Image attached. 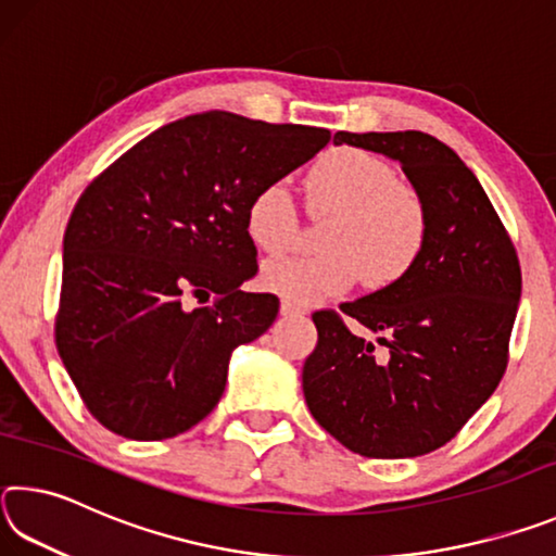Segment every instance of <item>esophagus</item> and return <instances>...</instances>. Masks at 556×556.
Returning <instances> with one entry per match:
<instances>
[{
	"label": "esophagus",
	"mask_w": 556,
	"mask_h": 556,
	"mask_svg": "<svg viewBox=\"0 0 556 556\" xmlns=\"http://www.w3.org/2000/svg\"><path fill=\"white\" fill-rule=\"evenodd\" d=\"M279 312H281V316H304V314H306V308H301V306H296V304H291V301H281Z\"/></svg>",
	"instance_id": "obj_1"
}]
</instances>
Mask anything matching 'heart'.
I'll use <instances>...</instances> for the list:
<instances>
[{
    "label": "heart",
    "mask_w": 556,
    "mask_h": 556,
    "mask_svg": "<svg viewBox=\"0 0 556 556\" xmlns=\"http://www.w3.org/2000/svg\"><path fill=\"white\" fill-rule=\"evenodd\" d=\"M308 203L333 215L321 257L267 262L262 285L299 306L341 296L357 281L384 289L417 265L429 238V213L419 193L400 184L382 156L338 147L314 164L306 178ZM250 240L267 255H285L299 238V213L287 184L262 186L244 215Z\"/></svg>",
    "instance_id": "b5f03b06"
}]
</instances>
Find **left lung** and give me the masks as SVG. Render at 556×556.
Listing matches in <instances>:
<instances>
[{
  "instance_id": "8db88e82",
  "label": "left lung",
  "mask_w": 556,
  "mask_h": 556,
  "mask_svg": "<svg viewBox=\"0 0 556 556\" xmlns=\"http://www.w3.org/2000/svg\"><path fill=\"white\" fill-rule=\"evenodd\" d=\"M400 162L429 213L425 252L407 275L341 304L384 345L316 312L301 384L314 419L368 458L437 451L483 407L507 365L522 277L515 248L481 181L454 149L425 131H336Z\"/></svg>"
}]
</instances>
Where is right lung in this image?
Instances as JSON below:
<instances>
[{
  "instance_id": "add662e5",
  "label": "right lung",
  "mask_w": 556,
  "mask_h": 556,
  "mask_svg": "<svg viewBox=\"0 0 556 556\" xmlns=\"http://www.w3.org/2000/svg\"><path fill=\"white\" fill-rule=\"evenodd\" d=\"M331 139L211 110L168 122L75 203L63 235L55 345L102 427L162 441L223 397L230 355L275 324L279 299L240 291L257 275L244 215ZM188 295L211 307L186 309Z\"/></svg>"
}]
</instances>
